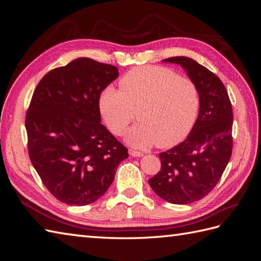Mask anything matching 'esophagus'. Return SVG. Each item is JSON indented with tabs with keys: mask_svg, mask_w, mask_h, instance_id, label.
<instances>
[{
	"mask_svg": "<svg viewBox=\"0 0 261 261\" xmlns=\"http://www.w3.org/2000/svg\"><path fill=\"white\" fill-rule=\"evenodd\" d=\"M128 153H129V155H132V156H141V155L144 154L143 152L137 151V150H134V149H129V150H128Z\"/></svg>",
	"mask_w": 261,
	"mask_h": 261,
	"instance_id": "34e87169",
	"label": "esophagus"
}]
</instances>
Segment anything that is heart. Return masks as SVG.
I'll return each instance as SVG.
<instances>
[{
	"label": "heart",
	"instance_id": "b5f03b06",
	"mask_svg": "<svg viewBox=\"0 0 261 261\" xmlns=\"http://www.w3.org/2000/svg\"><path fill=\"white\" fill-rule=\"evenodd\" d=\"M121 89L109 85L100 92L99 110L108 128L122 135L137 108L138 122L126 135L136 148H165L185 138L200 108L197 85L162 66H138L120 80Z\"/></svg>",
	"mask_w": 261,
	"mask_h": 261
}]
</instances>
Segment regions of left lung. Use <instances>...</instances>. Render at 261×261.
I'll return each instance as SVG.
<instances>
[{
  "label": "left lung",
  "instance_id": "left-lung-1",
  "mask_svg": "<svg viewBox=\"0 0 261 261\" xmlns=\"http://www.w3.org/2000/svg\"><path fill=\"white\" fill-rule=\"evenodd\" d=\"M183 67L200 93L199 114L188 137L159 153L161 170L149 179L153 192L168 202L191 203L207 196L230 161L233 110L220 78L185 57L163 60Z\"/></svg>",
  "mask_w": 261,
  "mask_h": 261
}]
</instances>
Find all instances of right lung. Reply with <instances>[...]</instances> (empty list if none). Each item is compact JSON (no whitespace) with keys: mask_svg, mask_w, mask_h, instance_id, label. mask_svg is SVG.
<instances>
[{"mask_svg":"<svg viewBox=\"0 0 261 261\" xmlns=\"http://www.w3.org/2000/svg\"><path fill=\"white\" fill-rule=\"evenodd\" d=\"M117 67L80 58L39 82L26 114L28 153L48 191L72 206L103 195L124 147L101 122L100 92L116 80Z\"/></svg>","mask_w":261,"mask_h":261,"instance_id":"right-lung-1","label":"right lung"}]
</instances>
